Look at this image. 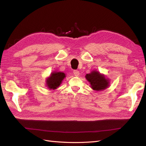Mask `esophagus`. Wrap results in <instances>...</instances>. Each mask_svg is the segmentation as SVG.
<instances>
[{
  "mask_svg": "<svg viewBox=\"0 0 146 146\" xmlns=\"http://www.w3.org/2000/svg\"><path fill=\"white\" fill-rule=\"evenodd\" d=\"M73 73L74 74V76H76V77H78L79 76V74H80V73H79V71L77 70H74Z\"/></svg>",
  "mask_w": 146,
  "mask_h": 146,
  "instance_id": "1",
  "label": "esophagus"
}]
</instances>
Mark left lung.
<instances>
[{
  "mask_svg": "<svg viewBox=\"0 0 146 146\" xmlns=\"http://www.w3.org/2000/svg\"><path fill=\"white\" fill-rule=\"evenodd\" d=\"M85 78L90 83L91 88L94 91H103L110 86L109 78L96 70H92L90 74H87Z\"/></svg>",
  "mask_w": 146,
  "mask_h": 146,
  "instance_id": "1",
  "label": "left lung"
}]
</instances>
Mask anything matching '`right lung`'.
Segmentation results:
<instances>
[{"label":"right lung","mask_w":146,"mask_h":146,"mask_svg":"<svg viewBox=\"0 0 146 146\" xmlns=\"http://www.w3.org/2000/svg\"><path fill=\"white\" fill-rule=\"evenodd\" d=\"M66 77V74L64 72L56 71L52 72L50 76L46 78V86L49 90H56L60 86Z\"/></svg>","instance_id":"1"}]
</instances>
